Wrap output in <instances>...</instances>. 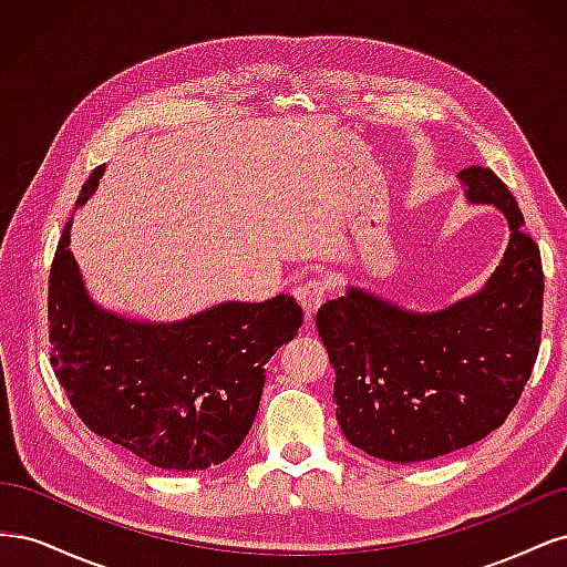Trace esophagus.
Returning a JSON list of instances; mask_svg holds the SVG:
<instances>
[{"mask_svg":"<svg viewBox=\"0 0 567 567\" xmlns=\"http://www.w3.org/2000/svg\"><path fill=\"white\" fill-rule=\"evenodd\" d=\"M296 296H298L302 310H305V319L310 321L317 315L321 302L326 300V281H319V279L307 281L305 286H300L296 290Z\"/></svg>","mask_w":567,"mask_h":567,"instance_id":"1","label":"esophagus"}]
</instances>
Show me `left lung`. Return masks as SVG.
Segmentation results:
<instances>
[{"mask_svg": "<svg viewBox=\"0 0 567 567\" xmlns=\"http://www.w3.org/2000/svg\"><path fill=\"white\" fill-rule=\"evenodd\" d=\"M471 205H494L511 238L477 293L437 312L404 310L359 286L317 312L336 369L340 431L369 456L411 463L499 427L537 362L544 271L523 213L489 167L458 173Z\"/></svg>", "mask_w": 567, "mask_h": 567, "instance_id": "left-lung-1", "label": "left lung"}]
</instances>
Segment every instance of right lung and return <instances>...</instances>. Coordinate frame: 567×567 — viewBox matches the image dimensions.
Returning a JSON list of instances; mask_svg holds the SVG:
<instances>
[{
  "label": "right lung",
  "instance_id": "1",
  "mask_svg": "<svg viewBox=\"0 0 567 567\" xmlns=\"http://www.w3.org/2000/svg\"><path fill=\"white\" fill-rule=\"evenodd\" d=\"M106 165L84 182L90 200ZM65 221L49 274L51 367L82 423L165 471H205L246 440L260 406L265 364L302 323L279 293L227 300L182 321L156 323L96 305L71 252Z\"/></svg>",
  "mask_w": 567,
  "mask_h": 567
}]
</instances>
